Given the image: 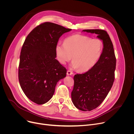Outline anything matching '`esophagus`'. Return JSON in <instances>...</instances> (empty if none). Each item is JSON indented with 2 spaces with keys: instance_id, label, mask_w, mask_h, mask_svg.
Wrapping results in <instances>:
<instances>
[{
  "instance_id": "esophagus-1",
  "label": "esophagus",
  "mask_w": 134,
  "mask_h": 134,
  "mask_svg": "<svg viewBox=\"0 0 134 134\" xmlns=\"http://www.w3.org/2000/svg\"><path fill=\"white\" fill-rule=\"evenodd\" d=\"M67 74L68 75H71L73 74V72L71 71V70H68L67 72Z\"/></svg>"
}]
</instances>
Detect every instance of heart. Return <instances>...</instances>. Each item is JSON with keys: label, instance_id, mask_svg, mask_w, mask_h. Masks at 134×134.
<instances>
[{"label": "heart", "instance_id": "heart-1", "mask_svg": "<svg viewBox=\"0 0 134 134\" xmlns=\"http://www.w3.org/2000/svg\"><path fill=\"white\" fill-rule=\"evenodd\" d=\"M104 48L103 41L99 38L75 34L65 39L64 43H58L55 48L56 57L62 65L71 60L72 67L81 72L92 68L99 60Z\"/></svg>", "mask_w": 134, "mask_h": 134}]
</instances>
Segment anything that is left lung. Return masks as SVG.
Masks as SVG:
<instances>
[{
    "instance_id": "left-lung-1",
    "label": "left lung",
    "mask_w": 134,
    "mask_h": 134,
    "mask_svg": "<svg viewBox=\"0 0 134 134\" xmlns=\"http://www.w3.org/2000/svg\"><path fill=\"white\" fill-rule=\"evenodd\" d=\"M95 33L103 41L102 54L96 64L85 73L74 76L71 97L74 106L81 111H90L102 104L108 94L115 80L116 58L114 46L108 32L100 29H86Z\"/></svg>"
}]
</instances>
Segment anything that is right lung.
<instances>
[{
  "instance_id": "1",
  "label": "right lung",
  "mask_w": 134,
  "mask_h": 134,
  "mask_svg": "<svg viewBox=\"0 0 134 134\" xmlns=\"http://www.w3.org/2000/svg\"><path fill=\"white\" fill-rule=\"evenodd\" d=\"M71 30L44 22L26 37L20 54L18 79L25 96L35 103L48 102L58 82L66 76V68L55 59V48L62 34Z\"/></svg>"
}]
</instances>
